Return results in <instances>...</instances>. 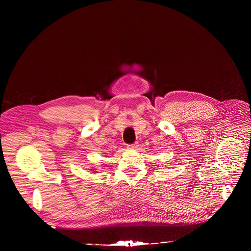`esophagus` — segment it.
I'll return each instance as SVG.
<instances>
[{
  "label": "esophagus",
  "mask_w": 251,
  "mask_h": 251,
  "mask_svg": "<svg viewBox=\"0 0 251 251\" xmlns=\"http://www.w3.org/2000/svg\"><path fill=\"white\" fill-rule=\"evenodd\" d=\"M138 146H139L138 143H134V144L127 145V148H128V149H131V150H135V149H137V148H138Z\"/></svg>",
  "instance_id": "esophagus-1"
}]
</instances>
